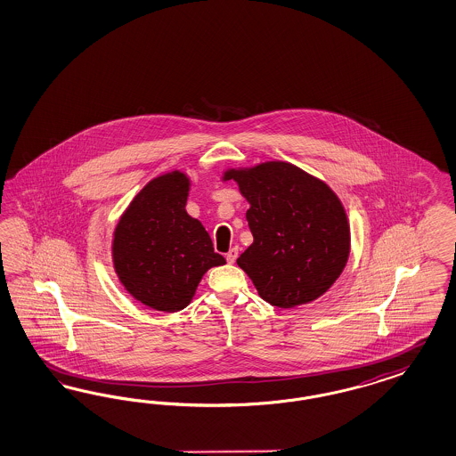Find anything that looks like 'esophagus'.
Listing matches in <instances>:
<instances>
[{"label":"esophagus","instance_id":"obj_1","mask_svg":"<svg viewBox=\"0 0 456 456\" xmlns=\"http://www.w3.org/2000/svg\"><path fill=\"white\" fill-rule=\"evenodd\" d=\"M237 254H239V249L237 248H232L231 251L227 252V256H225V259H227V263L229 265H232V263H236Z\"/></svg>","mask_w":456,"mask_h":456}]
</instances>
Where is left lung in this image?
I'll return each instance as SVG.
<instances>
[{"mask_svg": "<svg viewBox=\"0 0 456 456\" xmlns=\"http://www.w3.org/2000/svg\"><path fill=\"white\" fill-rule=\"evenodd\" d=\"M249 202L251 246L237 257L259 297L295 308L325 295L350 256V222L338 195L297 165L269 159L227 168Z\"/></svg>", "mask_w": 456, "mask_h": 456, "instance_id": "8db88e82", "label": "left lung"}]
</instances>
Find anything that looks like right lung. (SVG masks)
Masks as SVG:
<instances>
[{
    "label": "right lung",
    "mask_w": 456,
    "mask_h": 456,
    "mask_svg": "<svg viewBox=\"0 0 456 456\" xmlns=\"http://www.w3.org/2000/svg\"><path fill=\"white\" fill-rule=\"evenodd\" d=\"M190 187L191 178L182 170L158 175L134 195L112 232L119 283L157 312L189 306L205 273L225 265L202 222L185 208Z\"/></svg>",
    "instance_id": "right-lung-1"
}]
</instances>
